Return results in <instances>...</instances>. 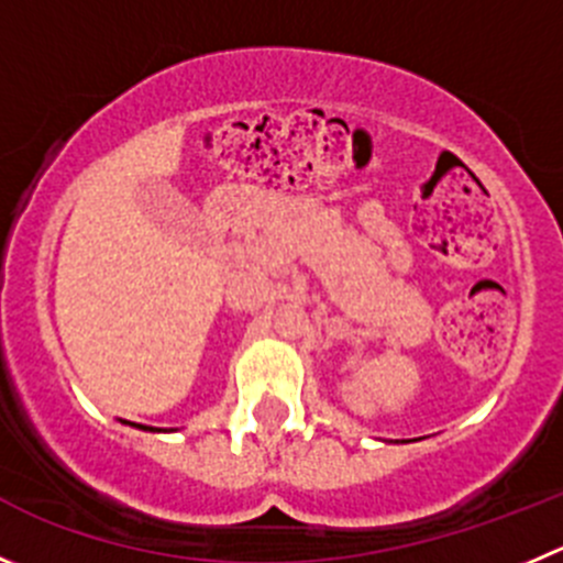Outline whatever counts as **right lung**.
Listing matches in <instances>:
<instances>
[{"label":"right lung","mask_w":563,"mask_h":563,"mask_svg":"<svg viewBox=\"0 0 563 563\" xmlns=\"http://www.w3.org/2000/svg\"><path fill=\"white\" fill-rule=\"evenodd\" d=\"M137 428H146V426H137Z\"/></svg>","instance_id":"1"}]
</instances>
